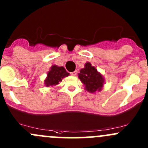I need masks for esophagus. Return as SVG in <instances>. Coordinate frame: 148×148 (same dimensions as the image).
I'll list each match as a JSON object with an SVG mask.
<instances>
[{
	"label": "esophagus",
	"instance_id": "obj_1",
	"mask_svg": "<svg viewBox=\"0 0 148 148\" xmlns=\"http://www.w3.org/2000/svg\"><path fill=\"white\" fill-rule=\"evenodd\" d=\"M71 74L72 76H76L77 74V71H73V72H71Z\"/></svg>",
	"mask_w": 148,
	"mask_h": 148
}]
</instances>
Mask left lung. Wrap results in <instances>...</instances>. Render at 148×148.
Instances as JSON below:
<instances>
[{
    "label": "left lung",
    "instance_id": "1",
    "mask_svg": "<svg viewBox=\"0 0 148 148\" xmlns=\"http://www.w3.org/2000/svg\"><path fill=\"white\" fill-rule=\"evenodd\" d=\"M78 77L84 84L87 92L95 93L97 91L102 90L104 82V77L89 62L85 64L84 68L80 70Z\"/></svg>",
    "mask_w": 148,
    "mask_h": 148
}]
</instances>
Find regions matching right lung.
<instances>
[{"instance_id":"1","label":"right lung","mask_w":148,"mask_h":148,"mask_svg":"<svg viewBox=\"0 0 148 148\" xmlns=\"http://www.w3.org/2000/svg\"><path fill=\"white\" fill-rule=\"evenodd\" d=\"M69 75L63 66L53 65L47 73V77L44 81L46 86H53L59 84L62 79Z\"/></svg>"}]
</instances>
